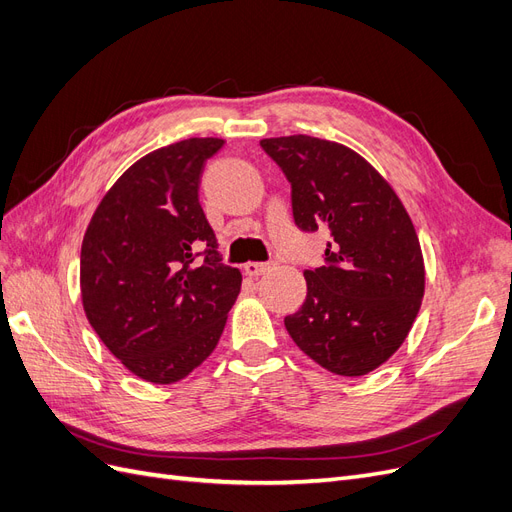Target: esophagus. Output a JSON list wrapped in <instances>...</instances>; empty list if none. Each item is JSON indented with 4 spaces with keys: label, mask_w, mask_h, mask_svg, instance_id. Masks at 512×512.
Segmentation results:
<instances>
[{
    "label": "esophagus",
    "mask_w": 512,
    "mask_h": 512,
    "mask_svg": "<svg viewBox=\"0 0 512 512\" xmlns=\"http://www.w3.org/2000/svg\"><path fill=\"white\" fill-rule=\"evenodd\" d=\"M271 262H247V265L243 267L245 269V273L247 275H252V277H258V275H265L267 271H271Z\"/></svg>",
    "instance_id": "1"
}]
</instances>
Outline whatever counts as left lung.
<instances>
[{
  "instance_id": "8db88e82",
  "label": "left lung",
  "mask_w": 512,
  "mask_h": 512,
  "mask_svg": "<svg viewBox=\"0 0 512 512\" xmlns=\"http://www.w3.org/2000/svg\"><path fill=\"white\" fill-rule=\"evenodd\" d=\"M260 147L290 181L294 224L331 235L324 265L303 273L307 297L286 331L324 369L365 376L404 344L421 309L425 265L410 215L346 145L294 134Z\"/></svg>"
}]
</instances>
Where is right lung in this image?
<instances>
[{"mask_svg": "<svg viewBox=\"0 0 512 512\" xmlns=\"http://www.w3.org/2000/svg\"><path fill=\"white\" fill-rule=\"evenodd\" d=\"M222 138L147 153L104 194L81 247L91 327L134 376L179 382L215 350L241 273L222 262L198 185Z\"/></svg>", "mask_w": 512, "mask_h": 512, "instance_id": "obj_1", "label": "right lung"}]
</instances>
